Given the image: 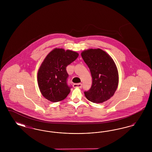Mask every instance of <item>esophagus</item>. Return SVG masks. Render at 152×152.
<instances>
[{"label": "esophagus", "instance_id": "1", "mask_svg": "<svg viewBox=\"0 0 152 152\" xmlns=\"http://www.w3.org/2000/svg\"><path fill=\"white\" fill-rule=\"evenodd\" d=\"M73 87L74 88H81L82 87V84L81 83H77V84H74L73 85Z\"/></svg>", "mask_w": 152, "mask_h": 152}]
</instances>
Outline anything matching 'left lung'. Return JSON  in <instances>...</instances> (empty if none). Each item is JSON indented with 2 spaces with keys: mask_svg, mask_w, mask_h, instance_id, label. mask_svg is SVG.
<instances>
[{
  "mask_svg": "<svg viewBox=\"0 0 152 152\" xmlns=\"http://www.w3.org/2000/svg\"><path fill=\"white\" fill-rule=\"evenodd\" d=\"M81 55L92 77L91 88L84 92L86 98L94 103L107 101L113 96L118 84V70L113 60L100 48L85 50Z\"/></svg>",
  "mask_w": 152,
  "mask_h": 152,
  "instance_id": "obj_1",
  "label": "left lung"
}]
</instances>
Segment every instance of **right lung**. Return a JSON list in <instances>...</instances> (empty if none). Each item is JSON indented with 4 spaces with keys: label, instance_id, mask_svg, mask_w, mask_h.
Instances as JSON below:
<instances>
[{
    "label": "right lung",
    "instance_id": "1",
    "mask_svg": "<svg viewBox=\"0 0 152 152\" xmlns=\"http://www.w3.org/2000/svg\"><path fill=\"white\" fill-rule=\"evenodd\" d=\"M79 56V53L62 48H55L44 58L37 73V83L44 97L49 101L65 99L71 91L67 84L66 67Z\"/></svg>",
    "mask_w": 152,
    "mask_h": 152
}]
</instances>
